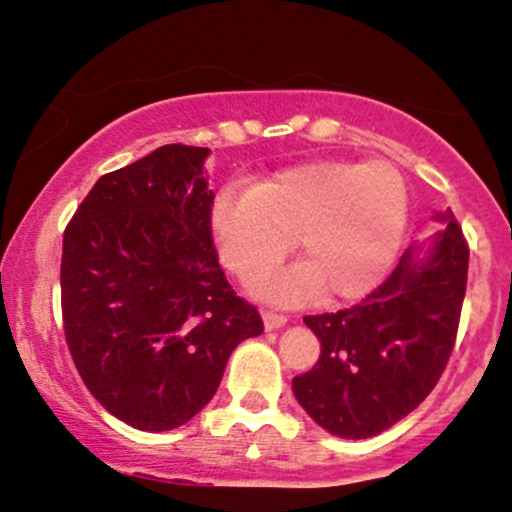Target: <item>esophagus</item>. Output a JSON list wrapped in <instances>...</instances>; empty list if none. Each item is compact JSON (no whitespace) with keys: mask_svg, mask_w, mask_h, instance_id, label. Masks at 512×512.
Here are the masks:
<instances>
[{"mask_svg":"<svg viewBox=\"0 0 512 512\" xmlns=\"http://www.w3.org/2000/svg\"><path fill=\"white\" fill-rule=\"evenodd\" d=\"M262 317H264V327H267V330H276V327L286 325V320H289V317L281 315V313H274V310H264Z\"/></svg>","mask_w":512,"mask_h":512,"instance_id":"1","label":"esophagus"}]
</instances>
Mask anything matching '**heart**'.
<instances>
[{
  "mask_svg": "<svg viewBox=\"0 0 512 512\" xmlns=\"http://www.w3.org/2000/svg\"><path fill=\"white\" fill-rule=\"evenodd\" d=\"M407 221V182L385 161L303 163L252 190L226 187L211 207L221 260L245 284L284 260L296 238L303 267L257 284L276 301L315 289L325 298L375 289L397 260Z\"/></svg>",
  "mask_w": 512,
  "mask_h": 512,
  "instance_id": "obj_1",
  "label": "heart"
}]
</instances>
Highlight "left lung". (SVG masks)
Here are the masks:
<instances>
[{"label": "left lung", "instance_id": "8db88e82", "mask_svg": "<svg viewBox=\"0 0 512 512\" xmlns=\"http://www.w3.org/2000/svg\"><path fill=\"white\" fill-rule=\"evenodd\" d=\"M431 255L411 250L361 303L305 315L320 339V358L293 378V395L322 428L342 438H370L397 424L431 395L460 327L469 245L445 211Z\"/></svg>", "mask_w": 512, "mask_h": 512}]
</instances>
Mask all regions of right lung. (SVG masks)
I'll list each match as a JSON object with an SVG mask.
<instances>
[{
  "mask_svg": "<svg viewBox=\"0 0 512 512\" xmlns=\"http://www.w3.org/2000/svg\"><path fill=\"white\" fill-rule=\"evenodd\" d=\"M209 149L166 144L105 173L62 240V322L81 380L139 431L207 407L228 356L264 322L228 284L211 238Z\"/></svg>",
  "mask_w": 512,
  "mask_h": 512,
  "instance_id": "right-lung-1",
  "label": "right lung"
}]
</instances>
